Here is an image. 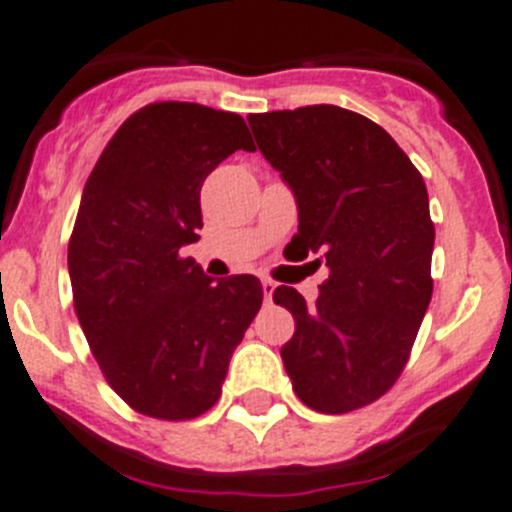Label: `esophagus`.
I'll use <instances>...</instances> for the list:
<instances>
[{"label": "esophagus", "mask_w": 512, "mask_h": 512, "mask_svg": "<svg viewBox=\"0 0 512 512\" xmlns=\"http://www.w3.org/2000/svg\"><path fill=\"white\" fill-rule=\"evenodd\" d=\"M261 289H264V297H266V302H269L271 297H274V289H276V284L271 279H261Z\"/></svg>", "instance_id": "obj_1"}]
</instances>
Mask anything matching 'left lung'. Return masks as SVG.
<instances>
[{"mask_svg": "<svg viewBox=\"0 0 512 512\" xmlns=\"http://www.w3.org/2000/svg\"><path fill=\"white\" fill-rule=\"evenodd\" d=\"M248 124L297 198L287 253H317L330 269L314 304L292 287L274 292L294 317L281 348L294 393L320 414L363 409L398 381L431 302L424 177L383 126L340 106L251 114Z\"/></svg>", "mask_w": 512, "mask_h": 512, "instance_id": "obj_1", "label": "left lung"}]
</instances>
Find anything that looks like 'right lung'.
<instances>
[{
  "mask_svg": "<svg viewBox=\"0 0 512 512\" xmlns=\"http://www.w3.org/2000/svg\"><path fill=\"white\" fill-rule=\"evenodd\" d=\"M246 121L200 103L131 114L98 157L68 243L73 304L103 378L131 409L187 421L213 409L264 299L251 274L208 279L182 246L203 228L200 187Z\"/></svg>",
  "mask_w": 512,
  "mask_h": 512,
  "instance_id": "add662e5",
  "label": "right lung"
}]
</instances>
